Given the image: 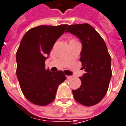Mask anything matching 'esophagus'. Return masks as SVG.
Listing matches in <instances>:
<instances>
[{
    "mask_svg": "<svg viewBox=\"0 0 126 126\" xmlns=\"http://www.w3.org/2000/svg\"><path fill=\"white\" fill-rule=\"evenodd\" d=\"M66 78H67V79H68V80H70L71 78H72V76H67Z\"/></svg>",
    "mask_w": 126,
    "mask_h": 126,
    "instance_id": "34e87169",
    "label": "esophagus"
}]
</instances>
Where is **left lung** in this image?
I'll return each instance as SVG.
<instances>
[{
    "label": "left lung",
    "mask_w": 126,
    "mask_h": 126,
    "mask_svg": "<svg viewBox=\"0 0 126 126\" xmlns=\"http://www.w3.org/2000/svg\"><path fill=\"white\" fill-rule=\"evenodd\" d=\"M66 32L80 39V61L85 72L80 77L82 84L72 90L74 98L86 106L98 104L106 94L111 77V57L104 40L88 24L69 25Z\"/></svg>",
    "instance_id": "obj_1"
}]
</instances>
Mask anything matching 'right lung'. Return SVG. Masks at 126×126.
Returning <instances> with one entry per match:
<instances>
[{"label":"right lung","mask_w":126,"mask_h":126,"mask_svg":"<svg viewBox=\"0 0 126 126\" xmlns=\"http://www.w3.org/2000/svg\"><path fill=\"white\" fill-rule=\"evenodd\" d=\"M67 26H36L29 30L20 42L16 56L17 78L24 96L34 104L52 102L58 87L66 79L62 71L46 70L44 63Z\"/></svg>","instance_id":"right-lung-1"}]
</instances>
